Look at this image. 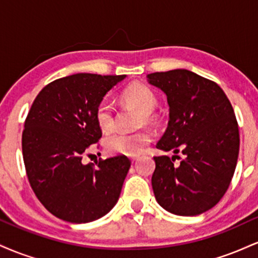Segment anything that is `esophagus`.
Here are the masks:
<instances>
[{"label":"esophagus","mask_w":258,"mask_h":258,"mask_svg":"<svg viewBox=\"0 0 258 258\" xmlns=\"http://www.w3.org/2000/svg\"><path fill=\"white\" fill-rule=\"evenodd\" d=\"M138 159H139L138 156H133V158H131V161H132V162H136Z\"/></svg>","instance_id":"esophagus-1"}]
</instances>
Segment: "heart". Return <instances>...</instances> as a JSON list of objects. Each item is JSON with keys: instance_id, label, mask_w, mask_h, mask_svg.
I'll return each mask as SVG.
<instances>
[{"instance_id": "1", "label": "heart", "mask_w": 258, "mask_h": 258, "mask_svg": "<svg viewBox=\"0 0 258 258\" xmlns=\"http://www.w3.org/2000/svg\"><path fill=\"white\" fill-rule=\"evenodd\" d=\"M122 98L136 110L141 112L139 123L152 122V112L158 105L155 93L147 85H130L123 91ZM97 125L103 133H110L115 127L114 108L108 99L102 100L96 108ZM150 143V135L147 131H137L135 133H115L105 139V149L110 154H119L126 156H137L146 149Z\"/></svg>"}]
</instances>
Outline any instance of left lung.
<instances>
[{
  "label": "left lung",
  "instance_id": "obj_1",
  "mask_svg": "<svg viewBox=\"0 0 258 258\" xmlns=\"http://www.w3.org/2000/svg\"><path fill=\"white\" fill-rule=\"evenodd\" d=\"M166 94L170 120L156 148L182 152L174 165L155 156L152 185L162 209L178 216H197L212 209L227 191L239 155V128L226 93L215 82L185 69L147 75Z\"/></svg>",
  "mask_w": 258,
  "mask_h": 258
}]
</instances>
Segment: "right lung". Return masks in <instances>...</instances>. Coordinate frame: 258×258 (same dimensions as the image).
<instances>
[{"label":"right lung","mask_w":258,"mask_h":258,"mask_svg":"<svg viewBox=\"0 0 258 258\" xmlns=\"http://www.w3.org/2000/svg\"><path fill=\"white\" fill-rule=\"evenodd\" d=\"M126 75L74 74L42 88L25 120L23 158L32 190L60 220L88 223L116 205L131 161L125 155L82 162L102 137L96 108Z\"/></svg>","instance_id":"obj_1"}]
</instances>
